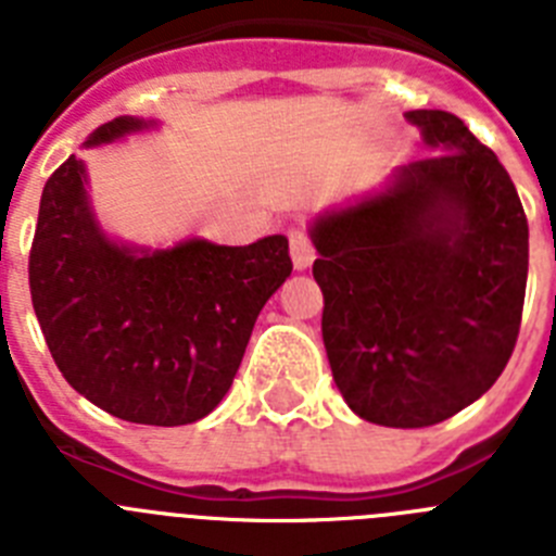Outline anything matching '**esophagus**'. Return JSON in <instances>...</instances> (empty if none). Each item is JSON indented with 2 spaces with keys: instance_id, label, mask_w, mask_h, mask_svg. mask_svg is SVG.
I'll return each mask as SVG.
<instances>
[{
  "instance_id": "obj_1",
  "label": "esophagus",
  "mask_w": 556,
  "mask_h": 556,
  "mask_svg": "<svg viewBox=\"0 0 556 556\" xmlns=\"http://www.w3.org/2000/svg\"><path fill=\"white\" fill-rule=\"evenodd\" d=\"M289 253H292V264L298 269H306L314 262V244L306 228L289 230Z\"/></svg>"
}]
</instances>
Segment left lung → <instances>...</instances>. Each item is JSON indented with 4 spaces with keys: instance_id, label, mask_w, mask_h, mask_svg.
Segmentation results:
<instances>
[{
    "instance_id": "1",
    "label": "left lung",
    "mask_w": 556,
    "mask_h": 556,
    "mask_svg": "<svg viewBox=\"0 0 556 556\" xmlns=\"http://www.w3.org/2000/svg\"><path fill=\"white\" fill-rule=\"evenodd\" d=\"M437 152L356 208L314 225L323 342L358 417L443 424L481 397L515 351L529 225L490 147L448 111H409Z\"/></svg>"
}]
</instances>
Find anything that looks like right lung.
Masks as SVG:
<instances>
[{"mask_svg":"<svg viewBox=\"0 0 556 556\" xmlns=\"http://www.w3.org/2000/svg\"><path fill=\"white\" fill-rule=\"evenodd\" d=\"M144 127L119 116L102 144ZM86 169L68 155L41 194L29 248V294L58 370L108 415L186 426L233 384L255 317L292 273L289 242L248 248L203 239L132 253L105 239L88 211Z\"/></svg>","mask_w":556,"mask_h":556,"instance_id":"1","label":"right lung"}]
</instances>
